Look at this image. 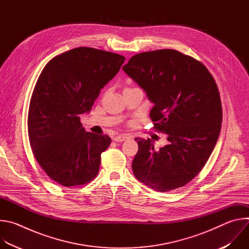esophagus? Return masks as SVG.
<instances>
[{"label":"esophagus","mask_w":249,"mask_h":249,"mask_svg":"<svg viewBox=\"0 0 249 249\" xmlns=\"http://www.w3.org/2000/svg\"><path fill=\"white\" fill-rule=\"evenodd\" d=\"M129 139H130V137L128 135H119V136H115L113 138V140L115 142H124V141L129 140Z\"/></svg>","instance_id":"1"}]
</instances>
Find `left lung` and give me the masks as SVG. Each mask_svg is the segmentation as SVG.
<instances>
[{
  "instance_id": "left-lung-1",
  "label": "left lung",
  "mask_w": 249,
  "mask_h": 249,
  "mask_svg": "<svg viewBox=\"0 0 249 249\" xmlns=\"http://www.w3.org/2000/svg\"><path fill=\"white\" fill-rule=\"evenodd\" d=\"M122 69L154 103L150 117L168 141L157 151L151 139H135V177L160 192L184 186L204 167L221 132L214 78L202 63L171 49L137 54Z\"/></svg>"
}]
</instances>
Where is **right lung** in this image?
Masks as SVG:
<instances>
[{"mask_svg":"<svg viewBox=\"0 0 249 249\" xmlns=\"http://www.w3.org/2000/svg\"><path fill=\"white\" fill-rule=\"evenodd\" d=\"M124 61L119 54L79 47L44 67L29 103L28 137L35 159L57 183L83 185L96 176L111 139L86 132L81 115L89 113Z\"/></svg>","mask_w":249,"mask_h":249,"instance_id":"add662e5","label":"right lung"}]
</instances>
